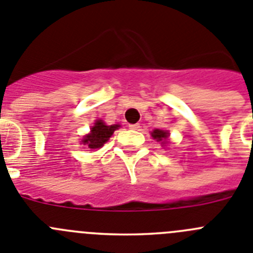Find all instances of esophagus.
<instances>
[{"label":"esophagus","instance_id":"1","mask_svg":"<svg viewBox=\"0 0 253 253\" xmlns=\"http://www.w3.org/2000/svg\"><path fill=\"white\" fill-rule=\"evenodd\" d=\"M129 128H130L131 130H140V125H139V124H130V125H129Z\"/></svg>","mask_w":253,"mask_h":253}]
</instances>
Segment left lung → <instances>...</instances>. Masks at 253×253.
I'll return each mask as SVG.
<instances>
[{"mask_svg":"<svg viewBox=\"0 0 253 253\" xmlns=\"http://www.w3.org/2000/svg\"><path fill=\"white\" fill-rule=\"evenodd\" d=\"M150 134H152L153 139H155L157 142H162V144H166L169 136L168 131L162 130V129H154Z\"/></svg>","mask_w":253,"mask_h":253,"instance_id":"left-lung-1","label":"left lung"}]
</instances>
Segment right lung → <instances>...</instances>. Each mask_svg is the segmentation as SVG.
Segmentation results:
<instances>
[{
    "instance_id": "right-lung-1",
    "label": "right lung",
    "mask_w": 253,
    "mask_h": 253,
    "mask_svg": "<svg viewBox=\"0 0 253 253\" xmlns=\"http://www.w3.org/2000/svg\"><path fill=\"white\" fill-rule=\"evenodd\" d=\"M120 128L119 124L106 125L103 120H96L90 129V133L84 136L81 143L90 149H99L109 140L113 133Z\"/></svg>"
}]
</instances>
